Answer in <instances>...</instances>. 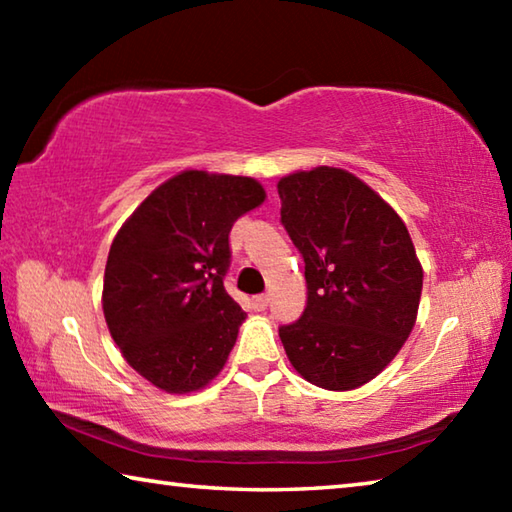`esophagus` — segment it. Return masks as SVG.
I'll return each instance as SVG.
<instances>
[{
	"mask_svg": "<svg viewBox=\"0 0 512 512\" xmlns=\"http://www.w3.org/2000/svg\"><path fill=\"white\" fill-rule=\"evenodd\" d=\"M253 307L257 311H264L268 307V296H266V293H259V296L253 298Z\"/></svg>",
	"mask_w": 512,
	"mask_h": 512,
	"instance_id": "34e87169",
	"label": "esophagus"
}]
</instances>
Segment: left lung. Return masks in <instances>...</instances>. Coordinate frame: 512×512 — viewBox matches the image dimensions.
Returning a JSON list of instances; mask_svg holds the SVG:
<instances>
[{"label": "left lung", "instance_id": "obj_1", "mask_svg": "<svg viewBox=\"0 0 512 512\" xmlns=\"http://www.w3.org/2000/svg\"><path fill=\"white\" fill-rule=\"evenodd\" d=\"M282 225L305 259L307 307L280 339L291 366L327 391L375 379L409 339L422 268L409 230L357 176L316 167L277 183Z\"/></svg>", "mask_w": 512, "mask_h": 512}]
</instances>
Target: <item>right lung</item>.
<instances>
[{
    "label": "right lung",
    "mask_w": 512,
    "mask_h": 512,
    "mask_svg": "<svg viewBox=\"0 0 512 512\" xmlns=\"http://www.w3.org/2000/svg\"><path fill=\"white\" fill-rule=\"evenodd\" d=\"M262 201L253 178L183 171L121 225L103 316L124 359L153 386L189 393L219 375L246 318L223 287L230 230Z\"/></svg>",
    "instance_id": "right-lung-1"
}]
</instances>
